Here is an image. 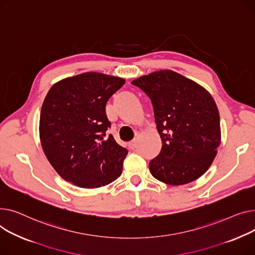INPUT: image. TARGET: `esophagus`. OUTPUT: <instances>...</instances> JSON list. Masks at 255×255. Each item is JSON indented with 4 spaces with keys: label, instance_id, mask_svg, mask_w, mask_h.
Listing matches in <instances>:
<instances>
[{
    "label": "esophagus",
    "instance_id": "34e87169",
    "mask_svg": "<svg viewBox=\"0 0 255 255\" xmlns=\"http://www.w3.org/2000/svg\"><path fill=\"white\" fill-rule=\"evenodd\" d=\"M128 147L129 148H131V149H134L137 147V141L136 140H132V141H130L129 143H128Z\"/></svg>",
    "mask_w": 255,
    "mask_h": 255
}]
</instances>
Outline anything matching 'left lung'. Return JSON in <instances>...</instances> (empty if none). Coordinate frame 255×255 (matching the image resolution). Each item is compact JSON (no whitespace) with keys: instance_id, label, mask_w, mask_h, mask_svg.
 Returning a JSON list of instances; mask_svg holds the SVG:
<instances>
[{"instance_id":"left-lung-1","label":"left lung","mask_w":255,"mask_h":255,"mask_svg":"<svg viewBox=\"0 0 255 255\" xmlns=\"http://www.w3.org/2000/svg\"><path fill=\"white\" fill-rule=\"evenodd\" d=\"M152 102L162 142L149 162L157 180L182 185L200 178L213 162L220 144V118L206 89L179 73L160 70L131 81Z\"/></svg>"}]
</instances>
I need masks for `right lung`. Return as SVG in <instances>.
<instances>
[{
  "mask_svg": "<svg viewBox=\"0 0 255 255\" xmlns=\"http://www.w3.org/2000/svg\"><path fill=\"white\" fill-rule=\"evenodd\" d=\"M126 80L87 72L51 86L42 105L40 140L53 169L82 188L105 186L122 175L128 154L112 134L106 103Z\"/></svg>",
  "mask_w": 255,
  "mask_h": 255,
  "instance_id": "add662e5",
  "label": "right lung"
}]
</instances>
